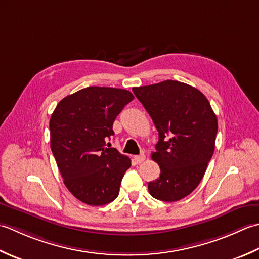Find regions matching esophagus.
I'll return each instance as SVG.
<instances>
[{"label": "esophagus", "mask_w": 259, "mask_h": 259, "mask_svg": "<svg viewBox=\"0 0 259 259\" xmlns=\"http://www.w3.org/2000/svg\"><path fill=\"white\" fill-rule=\"evenodd\" d=\"M144 160H145V155H144V154H141V155H135V156H134V161H135L136 163H139V164H140V163L143 162Z\"/></svg>", "instance_id": "1"}]
</instances>
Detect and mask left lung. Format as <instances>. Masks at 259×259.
<instances>
[{
  "mask_svg": "<svg viewBox=\"0 0 259 259\" xmlns=\"http://www.w3.org/2000/svg\"><path fill=\"white\" fill-rule=\"evenodd\" d=\"M133 93L159 132L152 160L161 173L149 182V192L161 201H178L202 180L214 151L217 117L207 97L184 82L165 80Z\"/></svg>",
  "mask_w": 259,
  "mask_h": 259,
  "instance_id": "left-lung-1",
  "label": "left lung"
}]
</instances>
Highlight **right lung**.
<instances>
[{
    "label": "right lung",
    "instance_id": "1",
    "mask_svg": "<svg viewBox=\"0 0 259 259\" xmlns=\"http://www.w3.org/2000/svg\"><path fill=\"white\" fill-rule=\"evenodd\" d=\"M133 99L125 89L87 87L61 99L51 115V151L65 186L83 203L97 207L118 196L131 160L107 140L115 118Z\"/></svg>",
    "mask_w": 259,
    "mask_h": 259
}]
</instances>
